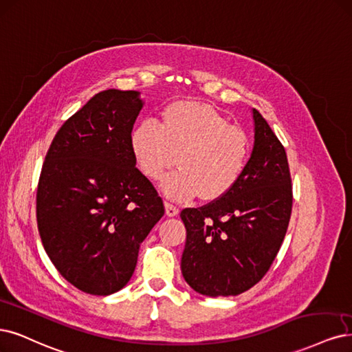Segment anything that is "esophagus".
Wrapping results in <instances>:
<instances>
[{
  "instance_id": "esophagus-1",
  "label": "esophagus",
  "mask_w": 352,
  "mask_h": 352,
  "mask_svg": "<svg viewBox=\"0 0 352 352\" xmlns=\"http://www.w3.org/2000/svg\"><path fill=\"white\" fill-rule=\"evenodd\" d=\"M164 207H166V215L167 217H176L179 214V208L175 207V205L170 204V202H164Z\"/></svg>"
}]
</instances>
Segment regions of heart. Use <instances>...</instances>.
<instances>
[{
    "instance_id": "1",
    "label": "heart",
    "mask_w": 352,
    "mask_h": 352,
    "mask_svg": "<svg viewBox=\"0 0 352 352\" xmlns=\"http://www.w3.org/2000/svg\"><path fill=\"white\" fill-rule=\"evenodd\" d=\"M129 147L148 179H159L176 157L179 168L162 180L168 198L180 201L198 195L208 202L221 199L237 185L250 151L243 131L199 102L166 106L160 122L147 119L132 129Z\"/></svg>"
}]
</instances>
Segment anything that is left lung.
Masks as SVG:
<instances>
[{"label": "left lung", "instance_id": "8db88e82", "mask_svg": "<svg viewBox=\"0 0 352 352\" xmlns=\"http://www.w3.org/2000/svg\"><path fill=\"white\" fill-rule=\"evenodd\" d=\"M254 142L237 185L226 197L180 212L186 228L182 275L197 293L248 292L268 272L285 237L293 207L287 154L252 109Z\"/></svg>", "mask_w": 352, "mask_h": 352}]
</instances>
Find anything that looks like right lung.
Masks as SVG:
<instances>
[{"label": "right lung", "instance_id": "obj_1", "mask_svg": "<svg viewBox=\"0 0 352 352\" xmlns=\"http://www.w3.org/2000/svg\"><path fill=\"white\" fill-rule=\"evenodd\" d=\"M140 96L116 89L93 96L56 132L39 177L36 218L45 252L68 283L93 296L128 284L140 245L164 215L129 147Z\"/></svg>", "mask_w": 352, "mask_h": 352}]
</instances>
